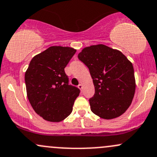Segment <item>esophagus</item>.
I'll return each instance as SVG.
<instances>
[{"instance_id": "obj_1", "label": "esophagus", "mask_w": 157, "mask_h": 157, "mask_svg": "<svg viewBox=\"0 0 157 157\" xmlns=\"http://www.w3.org/2000/svg\"><path fill=\"white\" fill-rule=\"evenodd\" d=\"M78 88L80 89V90L82 91V89H83V85H82V84H79V85H78Z\"/></svg>"}]
</instances>
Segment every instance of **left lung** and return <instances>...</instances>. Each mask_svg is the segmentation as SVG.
<instances>
[{
    "mask_svg": "<svg viewBox=\"0 0 157 157\" xmlns=\"http://www.w3.org/2000/svg\"><path fill=\"white\" fill-rule=\"evenodd\" d=\"M77 57L93 80L95 94L89 99L92 111L106 120L125 113L135 91L132 64L121 52L103 44L86 47Z\"/></svg>",
    "mask_w": 157,
    "mask_h": 157,
    "instance_id": "1",
    "label": "left lung"
}]
</instances>
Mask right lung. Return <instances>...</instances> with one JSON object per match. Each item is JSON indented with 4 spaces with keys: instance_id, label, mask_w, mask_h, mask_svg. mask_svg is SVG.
I'll return each instance as SVG.
<instances>
[{
    "instance_id": "add662e5",
    "label": "right lung",
    "mask_w": 157,
    "mask_h": 157,
    "mask_svg": "<svg viewBox=\"0 0 157 157\" xmlns=\"http://www.w3.org/2000/svg\"><path fill=\"white\" fill-rule=\"evenodd\" d=\"M76 52L71 47H50L31 59L25 74L27 95L34 111L49 122L71 114L80 90L69 83L65 67Z\"/></svg>"
}]
</instances>
